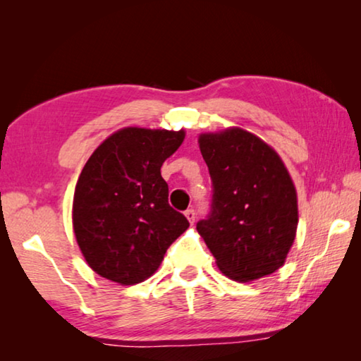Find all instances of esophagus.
Here are the masks:
<instances>
[{"instance_id": "1", "label": "esophagus", "mask_w": 361, "mask_h": 361, "mask_svg": "<svg viewBox=\"0 0 361 361\" xmlns=\"http://www.w3.org/2000/svg\"><path fill=\"white\" fill-rule=\"evenodd\" d=\"M185 216L188 218L189 223H194V219H195V212H194V209H188V210L185 212Z\"/></svg>"}]
</instances>
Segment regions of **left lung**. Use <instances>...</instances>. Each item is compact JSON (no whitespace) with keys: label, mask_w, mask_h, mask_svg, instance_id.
<instances>
[{"label":"left lung","mask_w":361,"mask_h":361,"mask_svg":"<svg viewBox=\"0 0 361 361\" xmlns=\"http://www.w3.org/2000/svg\"><path fill=\"white\" fill-rule=\"evenodd\" d=\"M213 197L197 231L216 266L235 282H252L283 266L295 242L298 197L282 159L239 127L202 133Z\"/></svg>","instance_id":"1"}]
</instances>
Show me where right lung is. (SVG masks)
Here are the masks:
<instances>
[{"mask_svg": "<svg viewBox=\"0 0 361 361\" xmlns=\"http://www.w3.org/2000/svg\"><path fill=\"white\" fill-rule=\"evenodd\" d=\"M183 140L185 130L126 127L85 162L73 197V229L99 276L121 285L143 282L189 228L186 216L169 205L161 175Z\"/></svg>", "mask_w": 361, "mask_h": 361, "instance_id": "1", "label": "right lung"}]
</instances>
